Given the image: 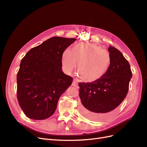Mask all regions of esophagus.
Masks as SVG:
<instances>
[{
  "label": "esophagus",
  "instance_id": "1",
  "mask_svg": "<svg viewBox=\"0 0 147 147\" xmlns=\"http://www.w3.org/2000/svg\"><path fill=\"white\" fill-rule=\"evenodd\" d=\"M72 85L75 87H77V85H78V83H77V81L76 80H74L72 82Z\"/></svg>",
  "mask_w": 147,
  "mask_h": 147
}]
</instances>
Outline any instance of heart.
Returning a JSON list of instances; mask_svg holds the SVG:
<instances>
[{"mask_svg": "<svg viewBox=\"0 0 147 147\" xmlns=\"http://www.w3.org/2000/svg\"><path fill=\"white\" fill-rule=\"evenodd\" d=\"M78 64V72L83 80L94 81L108 70L111 63L109 53L100 46L92 43H79L73 49H66L62 54L64 69L70 72Z\"/></svg>", "mask_w": 147, "mask_h": 147, "instance_id": "1", "label": "heart"}]
</instances>
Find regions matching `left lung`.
<instances>
[{"label":"left lung","instance_id":"obj_1","mask_svg":"<svg viewBox=\"0 0 147 147\" xmlns=\"http://www.w3.org/2000/svg\"><path fill=\"white\" fill-rule=\"evenodd\" d=\"M111 63L102 76L90 83L80 82V111L90 119L100 121L111 116L124 100L132 74L129 62L119 51L110 46Z\"/></svg>","mask_w":147,"mask_h":147}]
</instances>
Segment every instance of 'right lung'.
Returning a JSON list of instances; mask_svg holds the SVG:
<instances>
[{
	"mask_svg": "<svg viewBox=\"0 0 147 147\" xmlns=\"http://www.w3.org/2000/svg\"><path fill=\"white\" fill-rule=\"evenodd\" d=\"M76 38L53 37L30 49L22 59L17 76V99L26 116L43 120L51 117L73 78L62 70L64 51Z\"/></svg>",
	"mask_w": 147,
	"mask_h": 147,
	"instance_id": "add662e5",
	"label": "right lung"
}]
</instances>
